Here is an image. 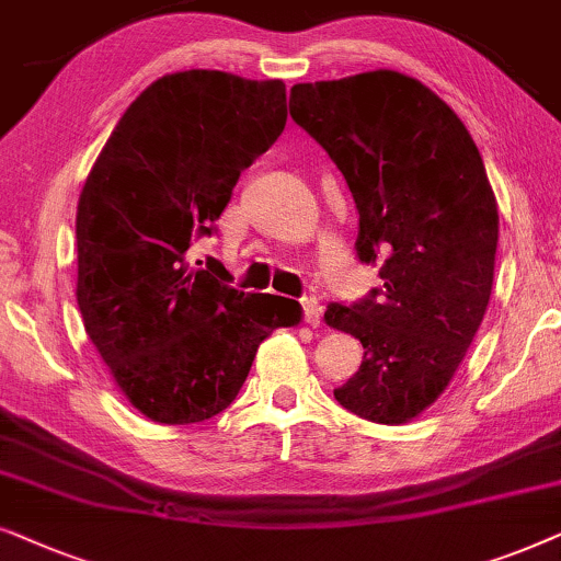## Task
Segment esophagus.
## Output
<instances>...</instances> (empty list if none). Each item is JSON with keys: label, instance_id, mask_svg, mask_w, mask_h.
<instances>
[{"label": "esophagus", "instance_id": "obj_1", "mask_svg": "<svg viewBox=\"0 0 561 561\" xmlns=\"http://www.w3.org/2000/svg\"><path fill=\"white\" fill-rule=\"evenodd\" d=\"M300 305H302L305 323L312 325V328H318V325H320V320H323V308H320L316 297H302Z\"/></svg>", "mask_w": 561, "mask_h": 561}]
</instances>
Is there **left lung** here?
<instances>
[{"label":"left lung","mask_w":561,"mask_h":561,"mask_svg":"<svg viewBox=\"0 0 561 561\" xmlns=\"http://www.w3.org/2000/svg\"><path fill=\"white\" fill-rule=\"evenodd\" d=\"M289 115L346 179L356 256L382 287L331 302L325 323L362 341L335 400L400 425L449 387L492 293L497 205L472 136L442 96L398 71L295 84Z\"/></svg>","instance_id":"1"}]
</instances>
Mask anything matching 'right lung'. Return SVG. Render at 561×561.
<instances>
[{"mask_svg": "<svg viewBox=\"0 0 561 561\" xmlns=\"http://www.w3.org/2000/svg\"><path fill=\"white\" fill-rule=\"evenodd\" d=\"M285 123L279 79L169 73L125 110L89 171L77 210L81 320L119 392L156 423L222 413L259 343L300 323L297 300L243 295L220 261L186 259Z\"/></svg>", "mask_w": 561, "mask_h": 561, "instance_id": "1", "label": "right lung"}]
</instances>
